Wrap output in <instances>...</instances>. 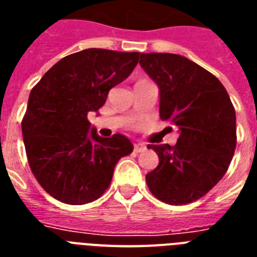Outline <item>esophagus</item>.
Listing matches in <instances>:
<instances>
[{
    "instance_id": "obj_1",
    "label": "esophagus",
    "mask_w": 257,
    "mask_h": 257,
    "mask_svg": "<svg viewBox=\"0 0 257 257\" xmlns=\"http://www.w3.org/2000/svg\"><path fill=\"white\" fill-rule=\"evenodd\" d=\"M145 149V145H143V144H135V152H143V151H144Z\"/></svg>"
}]
</instances>
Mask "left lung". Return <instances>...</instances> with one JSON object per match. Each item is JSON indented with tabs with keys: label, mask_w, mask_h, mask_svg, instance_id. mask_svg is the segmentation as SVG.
<instances>
[{
	"label": "left lung",
	"mask_w": 257,
	"mask_h": 257,
	"mask_svg": "<svg viewBox=\"0 0 257 257\" xmlns=\"http://www.w3.org/2000/svg\"><path fill=\"white\" fill-rule=\"evenodd\" d=\"M140 65L159 86L160 117L179 129L175 147L148 145L159 156L145 176L171 205L199 200L225 175L236 148V113L223 84L196 62L172 53H141Z\"/></svg>",
	"instance_id": "1"
}]
</instances>
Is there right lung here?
Masks as SVG:
<instances>
[{
    "label": "right lung",
    "mask_w": 257,
    "mask_h": 257,
    "mask_svg": "<svg viewBox=\"0 0 257 257\" xmlns=\"http://www.w3.org/2000/svg\"><path fill=\"white\" fill-rule=\"evenodd\" d=\"M139 52L81 50L54 64L32 89L22 120L30 169L54 199L82 205L98 199L121 157L132 153L128 137H101L88 121L109 90L128 78Z\"/></svg>",
    "instance_id": "1"
}]
</instances>
